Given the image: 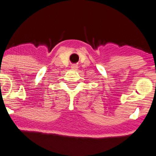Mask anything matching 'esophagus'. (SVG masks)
<instances>
[{
  "mask_svg": "<svg viewBox=\"0 0 156 156\" xmlns=\"http://www.w3.org/2000/svg\"><path fill=\"white\" fill-rule=\"evenodd\" d=\"M71 68H72L73 70H77L78 66L76 65V64H73V65H72V66H71Z\"/></svg>",
  "mask_w": 156,
  "mask_h": 156,
  "instance_id": "esophagus-1",
  "label": "esophagus"
}]
</instances>
